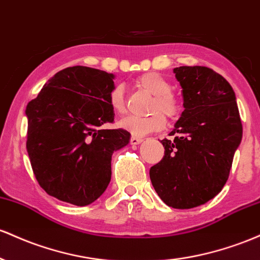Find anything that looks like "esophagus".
<instances>
[{
    "label": "esophagus",
    "instance_id": "obj_1",
    "mask_svg": "<svg viewBox=\"0 0 260 260\" xmlns=\"http://www.w3.org/2000/svg\"><path fill=\"white\" fill-rule=\"evenodd\" d=\"M142 141H144V139L138 138V136H133V138H131V140H130L131 145H139V144H141Z\"/></svg>",
    "mask_w": 260,
    "mask_h": 260
}]
</instances>
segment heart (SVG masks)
<instances>
[{"label":"heart","mask_w":260,"mask_h":260,"mask_svg":"<svg viewBox=\"0 0 260 260\" xmlns=\"http://www.w3.org/2000/svg\"><path fill=\"white\" fill-rule=\"evenodd\" d=\"M140 88L153 95L151 103V114L146 116H126L119 121V127L134 136H145L150 133L163 129L167 120H174L180 113V102L171 93V84L165 77L156 72L142 75L136 81ZM109 103L116 114L125 112L124 91L121 86H116L109 95Z\"/></svg>","instance_id":"obj_1"}]
</instances>
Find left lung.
I'll use <instances>...</instances> for the list:
<instances>
[{"mask_svg":"<svg viewBox=\"0 0 260 260\" xmlns=\"http://www.w3.org/2000/svg\"><path fill=\"white\" fill-rule=\"evenodd\" d=\"M182 87L184 110L169 136L165 157L150 169L158 197L174 209L208 203L229 179L242 141V122L231 84L204 66L173 69Z\"/></svg>","mask_w":260,"mask_h":260,"instance_id":"obj_1","label":"left lung"}]
</instances>
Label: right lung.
Segmentation results:
<instances>
[{
	"mask_svg": "<svg viewBox=\"0 0 260 260\" xmlns=\"http://www.w3.org/2000/svg\"><path fill=\"white\" fill-rule=\"evenodd\" d=\"M115 75L86 66L55 74L29 102L27 151L40 186L51 197L77 206L92 204L112 178V156L129 145L109 103Z\"/></svg>",
	"mask_w": 260,
	"mask_h": 260,
	"instance_id": "right-lung-1",
	"label": "right lung"
}]
</instances>
